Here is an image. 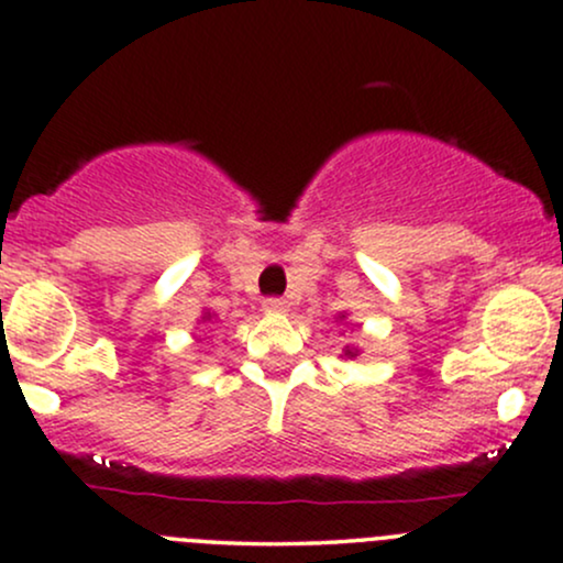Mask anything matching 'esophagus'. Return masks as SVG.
Masks as SVG:
<instances>
[{"label": "esophagus", "mask_w": 563, "mask_h": 563, "mask_svg": "<svg viewBox=\"0 0 563 563\" xmlns=\"http://www.w3.org/2000/svg\"><path fill=\"white\" fill-rule=\"evenodd\" d=\"M264 310L283 314V312H288V301L286 299H267V301H264Z\"/></svg>", "instance_id": "esophagus-1"}]
</instances>
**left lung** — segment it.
Listing matches in <instances>:
<instances>
[{"mask_svg": "<svg viewBox=\"0 0 563 563\" xmlns=\"http://www.w3.org/2000/svg\"><path fill=\"white\" fill-rule=\"evenodd\" d=\"M344 318H347V314H339V320H344ZM357 355H361V350H357L355 347V344H347V347H344V352H342V357H344V361H352V357H357Z\"/></svg>", "mask_w": 563, "mask_h": 563, "instance_id": "obj_1", "label": "left lung"}]
</instances>
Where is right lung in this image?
I'll return each instance as SVG.
<instances>
[{"label": "right lung", "mask_w": 563, "mask_h": 563, "mask_svg": "<svg viewBox=\"0 0 563 563\" xmlns=\"http://www.w3.org/2000/svg\"><path fill=\"white\" fill-rule=\"evenodd\" d=\"M213 320V312H202V323H211Z\"/></svg>", "instance_id": "add662e5"}]
</instances>
